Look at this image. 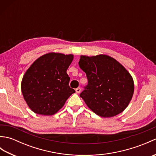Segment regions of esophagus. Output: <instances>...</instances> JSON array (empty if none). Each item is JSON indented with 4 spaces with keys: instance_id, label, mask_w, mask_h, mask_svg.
<instances>
[{
    "instance_id": "1",
    "label": "esophagus",
    "mask_w": 156,
    "mask_h": 156,
    "mask_svg": "<svg viewBox=\"0 0 156 156\" xmlns=\"http://www.w3.org/2000/svg\"><path fill=\"white\" fill-rule=\"evenodd\" d=\"M76 93H80V92H81V88H77L76 89Z\"/></svg>"
}]
</instances>
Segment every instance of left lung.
<instances>
[{
    "label": "left lung",
    "mask_w": 156,
    "mask_h": 156,
    "mask_svg": "<svg viewBox=\"0 0 156 156\" xmlns=\"http://www.w3.org/2000/svg\"><path fill=\"white\" fill-rule=\"evenodd\" d=\"M79 66L88 85L80 97L88 107L102 117H112L127 108L134 92L132 76L120 63L107 55H81Z\"/></svg>",
    "instance_id": "1"
}]
</instances>
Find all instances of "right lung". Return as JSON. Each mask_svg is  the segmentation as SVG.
<instances>
[{
  "label": "right lung",
  "instance_id": "right-lung-1",
  "mask_svg": "<svg viewBox=\"0 0 156 156\" xmlns=\"http://www.w3.org/2000/svg\"><path fill=\"white\" fill-rule=\"evenodd\" d=\"M74 55L48 53L39 57L25 73L21 91L32 111L52 115L64 105L75 90L69 87L67 69Z\"/></svg>",
  "mask_w": 156,
  "mask_h": 156
}]
</instances>
